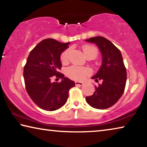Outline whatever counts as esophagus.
I'll return each instance as SVG.
<instances>
[{"label": "esophagus", "mask_w": 147, "mask_h": 147, "mask_svg": "<svg viewBox=\"0 0 147 147\" xmlns=\"http://www.w3.org/2000/svg\"><path fill=\"white\" fill-rule=\"evenodd\" d=\"M83 84H84V83L83 82H75V85L76 86H83Z\"/></svg>", "instance_id": "obj_1"}]
</instances>
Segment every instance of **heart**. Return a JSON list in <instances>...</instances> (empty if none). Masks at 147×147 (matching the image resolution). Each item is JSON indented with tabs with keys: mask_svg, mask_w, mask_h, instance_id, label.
<instances>
[{
	"mask_svg": "<svg viewBox=\"0 0 147 147\" xmlns=\"http://www.w3.org/2000/svg\"><path fill=\"white\" fill-rule=\"evenodd\" d=\"M83 52L85 56L88 57L90 55H97V50L93 46L86 45L83 47ZM70 49H67L61 55V61L62 63H66L69 60V54H70ZM66 74L69 78L72 80L77 81H81L85 78L86 76H88L91 74V70L88 67H82L76 65H73L67 69Z\"/></svg>",
	"mask_w": 147,
	"mask_h": 147,
	"instance_id": "b5f03b06",
	"label": "heart"
}]
</instances>
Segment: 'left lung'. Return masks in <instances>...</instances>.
<instances>
[{"instance_id": "obj_1", "label": "left lung", "mask_w": 147, "mask_h": 147, "mask_svg": "<svg viewBox=\"0 0 147 147\" xmlns=\"http://www.w3.org/2000/svg\"><path fill=\"white\" fill-rule=\"evenodd\" d=\"M98 47L102 56V65L95 75L92 77L102 84L95 86L93 95L86 100L94 108L105 109L114 105L124 93L126 82V69L121 51L108 39L96 36L86 39Z\"/></svg>"}]
</instances>
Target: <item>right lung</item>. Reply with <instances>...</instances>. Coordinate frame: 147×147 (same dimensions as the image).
Here are the masks:
<instances>
[{
	"label": "right lung",
	"mask_w": 147,
	"mask_h": 147,
	"mask_svg": "<svg viewBox=\"0 0 147 147\" xmlns=\"http://www.w3.org/2000/svg\"><path fill=\"white\" fill-rule=\"evenodd\" d=\"M70 43H62L48 38L32 50L24 67L23 76L27 93L34 102L47 111H54L63 106L69 97V91L74 82L58 72L61 67L60 56ZM55 76L61 83L51 81Z\"/></svg>",
	"instance_id": "1"
}]
</instances>
